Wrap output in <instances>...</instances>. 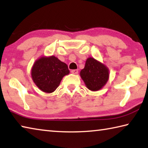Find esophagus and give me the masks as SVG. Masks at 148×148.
I'll list each match as a JSON object with an SVG mask.
<instances>
[{
  "mask_svg": "<svg viewBox=\"0 0 148 148\" xmlns=\"http://www.w3.org/2000/svg\"><path fill=\"white\" fill-rule=\"evenodd\" d=\"M71 72L73 74H77V72H78V71L77 70H72V71H71Z\"/></svg>",
  "mask_w": 148,
  "mask_h": 148,
  "instance_id": "1",
  "label": "esophagus"
}]
</instances>
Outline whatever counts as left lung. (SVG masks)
Returning a JSON list of instances; mask_svg holds the SVG:
<instances>
[{"label":"left lung","instance_id":"8db88e82","mask_svg":"<svg viewBox=\"0 0 148 148\" xmlns=\"http://www.w3.org/2000/svg\"><path fill=\"white\" fill-rule=\"evenodd\" d=\"M79 75L87 89L92 91H97L106 85L110 74L109 69L106 65L92 57H89Z\"/></svg>","mask_w":148,"mask_h":148}]
</instances>
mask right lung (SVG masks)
<instances>
[{
  "label": "right lung",
  "instance_id": "1",
  "mask_svg": "<svg viewBox=\"0 0 148 148\" xmlns=\"http://www.w3.org/2000/svg\"><path fill=\"white\" fill-rule=\"evenodd\" d=\"M69 73L67 64L54 56L40 57L35 61L31 69L32 81L46 93L56 91L62 77Z\"/></svg>",
  "mask_w": 148,
  "mask_h": 148
}]
</instances>
